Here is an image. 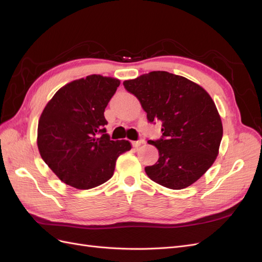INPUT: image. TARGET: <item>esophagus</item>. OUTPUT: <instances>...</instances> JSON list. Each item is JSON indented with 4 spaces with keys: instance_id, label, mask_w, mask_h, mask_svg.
<instances>
[{
    "instance_id": "1",
    "label": "esophagus",
    "mask_w": 262,
    "mask_h": 262,
    "mask_svg": "<svg viewBox=\"0 0 262 262\" xmlns=\"http://www.w3.org/2000/svg\"><path fill=\"white\" fill-rule=\"evenodd\" d=\"M143 143H144L143 140H139V141H133V142H132V145H133V147H139V146H141Z\"/></svg>"
}]
</instances>
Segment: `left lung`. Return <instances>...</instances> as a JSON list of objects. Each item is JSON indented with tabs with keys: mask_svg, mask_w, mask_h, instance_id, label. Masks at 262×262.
<instances>
[{
	"mask_svg": "<svg viewBox=\"0 0 262 262\" xmlns=\"http://www.w3.org/2000/svg\"><path fill=\"white\" fill-rule=\"evenodd\" d=\"M123 85L140 100L149 122H163L162 139L147 141L160 158L145 167L146 175L173 190L191 186L216 160L223 137L220 114L208 92L165 71H153Z\"/></svg>",
	"mask_w": 262,
	"mask_h": 262,
	"instance_id": "obj_1",
	"label": "left lung"
}]
</instances>
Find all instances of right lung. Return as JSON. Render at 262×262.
Instances as JSON below:
<instances>
[{"mask_svg": "<svg viewBox=\"0 0 262 262\" xmlns=\"http://www.w3.org/2000/svg\"><path fill=\"white\" fill-rule=\"evenodd\" d=\"M120 85L118 78L93 74L54 94L38 122L37 145L49 168L64 184L87 190L113 177L117 158L131 149L126 140L113 141L104 113Z\"/></svg>", "mask_w": 262, "mask_h": 262, "instance_id": "add662e5", "label": "right lung"}]
</instances>
